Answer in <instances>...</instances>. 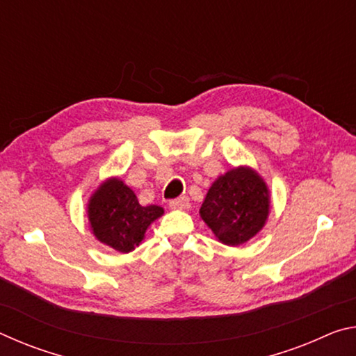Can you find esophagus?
I'll list each match as a JSON object with an SVG mask.
<instances>
[{
	"label": "esophagus",
	"mask_w": 356,
	"mask_h": 356,
	"mask_svg": "<svg viewBox=\"0 0 356 356\" xmlns=\"http://www.w3.org/2000/svg\"><path fill=\"white\" fill-rule=\"evenodd\" d=\"M188 204H190L188 197L182 196V197H177V200H172V201L170 202V207H171V209H176V210H184V209L188 207Z\"/></svg>",
	"instance_id": "obj_1"
}]
</instances>
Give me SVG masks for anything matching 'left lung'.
<instances>
[{"label":"left lung","instance_id":"left-lung-1","mask_svg":"<svg viewBox=\"0 0 356 356\" xmlns=\"http://www.w3.org/2000/svg\"><path fill=\"white\" fill-rule=\"evenodd\" d=\"M200 215L220 243L243 245L257 236L268 220V185L250 166L232 168L210 185Z\"/></svg>","mask_w":356,"mask_h":356}]
</instances>
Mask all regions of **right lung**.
<instances>
[{
    "instance_id": "add662e5",
    "label": "right lung",
    "mask_w": 356,
    "mask_h": 356,
    "mask_svg": "<svg viewBox=\"0 0 356 356\" xmlns=\"http://www.w3.org/2000/svg\"><path fill=\"white\" fill-rule=\"evenodd\" d=\"M165 213L163 207L141 206L135 191L119 177H108L88 201L94 237L119 252H130L144 240L147 227Z\"/></svg>"
}]
</instances>
